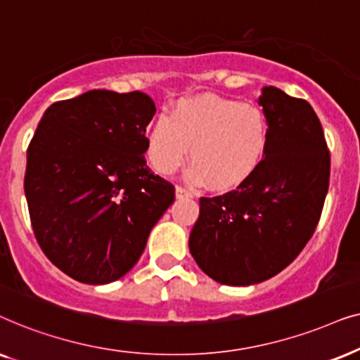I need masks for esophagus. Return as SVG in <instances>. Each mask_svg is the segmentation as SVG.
<instances>
[{
    "label": "esophagus",
    "instance_id": "obj_1",
    "mask_svg": "<svg viewBox=\"0 0 360 360\" xmlns=\"http://www.w3.org/2000/svg\"><path fill=\"white\" fill-rule=\"evenodd\" d=\"M176 198L177 199H189V198H193V193L186 188H183V186H176Z\"/></svg>",
    "mask_w": 360,
    "mask_h": 360
}]
</instances>
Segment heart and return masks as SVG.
<instances>
[{
	"mask_svg": "<svg viewBox=\"0 0 360 360\" xmlns=\"http://www.w3.org/2000/svg\"><path fill=\"white\" fill-rule=\"evenodd\" d=\"M270 124L262 107L219 95H199L174 103L146 133V155L161 174H171L188 155L193 181L210 188L240 183L265 156Z\"/></svg>",
	"mask_w": 360,
	"mask_h": 360,
	"instance_id": "1",
	"label": "heart"
}]
</instances>
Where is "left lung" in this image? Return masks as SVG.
<instances>
[{
    "instance_id": "8db88e82",
    "label": "left lung",
    "mask_w": 360,
    "mask_h": 360,
    "mask_svg": "<svg viewBox=\"0 0 360 360\" xmlns=\"http://www.w3.org/2000/svg\"><path fill=\"white\" fill-rule=\"evenodd\" d=\"M262 92L265 156L233 191L200 198L191 230V255L222 285H255L285 270L313 237L329 188L330 156L313 107L276 87Z\"/></svg>"
}]
</instances>
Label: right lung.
<instances>
[{
  "label": "right lung",
  "instance_id": "obj_1",
  "mask_svg": "<svg viewBox=\"0 0 360 360\" xmlns=\"http://www.w3.org/2000/svg\"><path fill=\"white\" fill-rule=\"evenodd\" d=\"M155 112L138 90H90L52 103L37 124L24 174L31 225L46 257L80 283L130 271L174 202V186L146 165Z\"/></svg>",
  "mask_w": 360,
  "mask_h": 360
}]
</instances>
